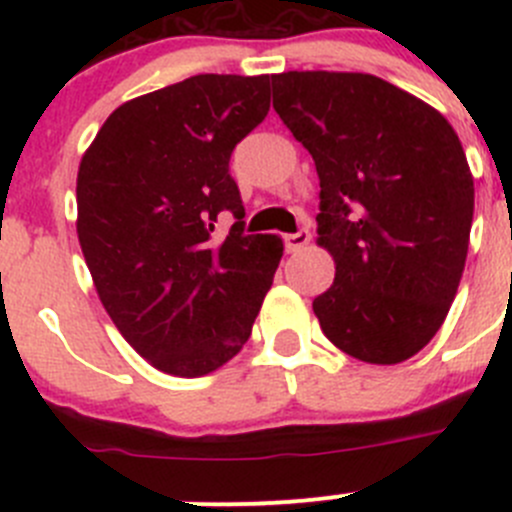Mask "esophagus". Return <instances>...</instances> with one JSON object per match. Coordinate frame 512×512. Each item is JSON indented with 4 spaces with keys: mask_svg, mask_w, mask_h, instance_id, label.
Here are the masks:
<instances>
[{
    "mask_svg": "<svg viewBox=\"0 0 512 512\" xmlns=\"http://www.w3.org/2000/svg\"><path fill=\"white\" fill-rule=\"evenodd\" d=\"M307 242H309V232L307 230H299V232H292V235H285L287 252L302 250V247L307 245Z\"/></svg>",
    "mask_w": 512,
    "mask_h": 512,
    "instance_id": "34e87169",
    "label": "esophagus"
}]
</instances>
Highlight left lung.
Wrapping results in <instances>:
<instances>
[{
  "label": "left lung",
  "mask_w": 512,
  "mask_h": 512,
  "mask_svg": "<svg viewBox=\"0 0 512 512\" xmlns=\"http://www.w3.org/2000/svg\"><path fill=\"white\" fill-rule=\"evenodd\" d=\"M272 98L322 188L317 245L337 275L312 302L319 327L366 364L411 359L441 329L466 267L473 175L456 131L371 74L285 71Z\"/></svg>",
  "instance_id": "1"
}]
</instances>
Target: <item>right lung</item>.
I'll return each instance as SVG.
<instances>
[{
	"instance_id": "add662e5",
	"label": "right lung",
	"mask_w": 512,
	"mask_h": 512,
	"mask_svg": "<svg viewBox=\"0 0 512 512\" xmlns=\"http://www.w3.org/2000/svg\"><path fill=\"white\" fill-rule=\"evenodd\" d=\"M270 111V76L198 74L118 106L76 178L98 299L156 369L195 379L250 339L282 237L245 235L232 148ZM220 212L236 225L212 240Z\"/></svg>"
}]
</instances>
